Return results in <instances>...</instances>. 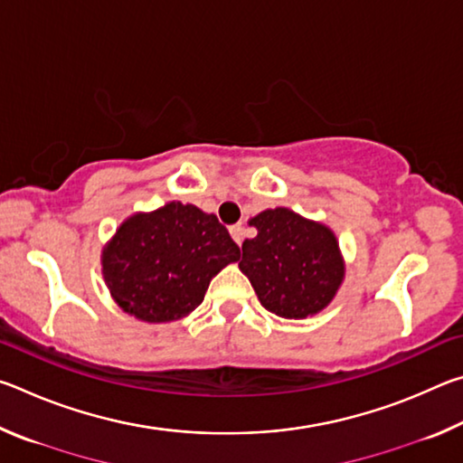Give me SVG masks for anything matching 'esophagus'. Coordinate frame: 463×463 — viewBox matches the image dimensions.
Wrapping results in <instances>:
<instances>
[{
	"mask_svg": "<svg viewBox=\"0 0 463 463\" xmlns=\"http://www.w3.org/2000/svg\"><path fill=\"white\" fill-rule=\"evenodd\" d=\"M229 231H231V237L234 239V242H237V245L241 247L242 239H245V226H242V224L239 222V224H232Z\"/></svg>",
	"mask_w": 463,
	"mask_h": 463,
	"instance_id": "1",
	"label": "esophagus"
}]
</instances>
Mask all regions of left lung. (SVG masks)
I'll return each instance as SVG.
<instances>
[{
  "label": "left lung",
  "instance_id": "obj_1",
  "mask_svg": "<svg viewBox=\"0 0 463 463\" xmlns=\"http://www.w3.org/2000/svg\"><path fill=\"white\" fill-rule=\"evenodd\" d=\"M249 224L257 229V237L242 242L239 269L261 307L294 320L325 310L345 279L336 234L286 206L263 210Z\"/></svg>",
  "mask_w": 463,
  "mask_h": 463
}]
</instances>
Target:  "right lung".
<instances>
[{
	"instance_id": "obj_1",
	"label": "right lung",
	"mask_w": 463,
	"mask_h": 463,
	"mask_svg": "<svg viewBox=\"0 0 463 463\" xmlns=\"http://www.w3.org/2000/svg\"><path fill=\"white\" fill-rule=\"evenodd\" d=\"M241 250L229 231L194 203L167 202L128 216L101 249L114 302L143 323H174L200 307L210 281Z\"/></svg>"
}]
</instances>
